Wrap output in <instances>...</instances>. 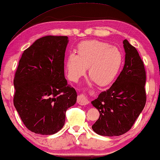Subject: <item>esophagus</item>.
<instances>
[{
  "instance_id": "obj_1",
  "label": "esophagus",
  "mask_w": 160,
  "mask_h": 160,
  "mask_svg": "<svg viewBox=\"0 0 160 160\" xmlns=\"http://www.w3.org/2000/svg\"><path fill=\"white\" fill-rule=\"evenodd\" d=\"M77 102L79 105L82 106H84V105H87L89 102L88 97L85 93H81L78 95L77 97Z\"/></svg>"
}]
</instances>
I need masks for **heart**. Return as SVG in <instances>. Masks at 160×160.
<instances>
[{
    "mask_svg": "<svg viewBox=\"0 0 160 160\" xmlns=\"http://www.w3.org/2000/svg\"><path fill=\"white\" fill-rule=\"evenodd\" d=\"M76 53H71L65 61L70 79L76 82L88 73L99 86H106L114 79L123 62V54L117 47L98 40L82 41L77 46Z\"/></svg>",
    "mask_w": 160,
    "mask_h": 160,
    "instance_id": "b5f03b06",
    "label": "heart"
}]
</instances>
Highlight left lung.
<instances>
[{
	"instance_id": "obj_1",
	"label": "left lung",
	"mask_w": 160,
	"mask_h": 160,
	"mask_svg": "<svg viewBox=\"0 0 160 160\" xmlns=\"http://www.w3.org/2000/svg\"><path fill=\"white\" fill-rule=\"evenodd\" d=\"M123 43L126 53L123 69L112 86L92 101L100 113L92 128L104 136H119L128 132L146 102L143 62L128 40Z\"/></svg>"
}]
</instances>
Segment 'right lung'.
Instances as JSON below:
<instances>
[{
    "label": "right lung",
    "mask_w": 160,
    "mask_h": 160,
    "mask_svg": "<svg viewBox=\"0 0 160 160\" xmlns=\"http://www.w3.org/2000/svg\"><path fill=\"white\" fill-rule=\"evenodd\" d=\"M67 36H47L23 52L15 72L14 105L32 132L52 135L65 124L67 109L76 102L64 76Z\"/></svg>",
    "instance_id": "right-lung-1"
}]
</instances>
